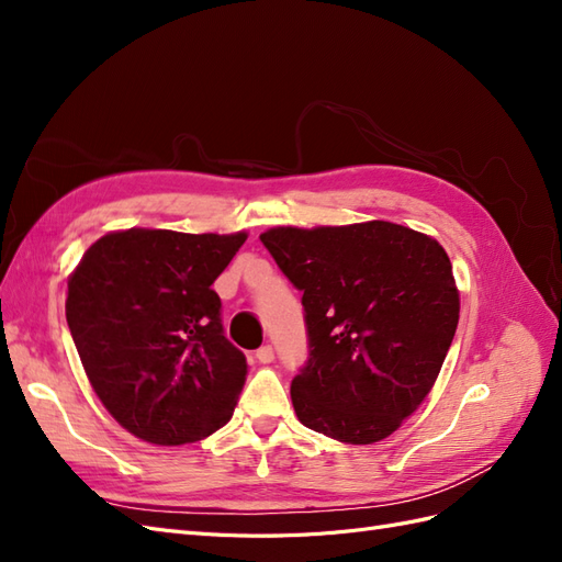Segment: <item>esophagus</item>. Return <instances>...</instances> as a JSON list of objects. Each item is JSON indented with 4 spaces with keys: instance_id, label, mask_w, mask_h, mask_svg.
<instances>
[{
    "instance_id": "34e87169",
    "label": "esophagus",
    "mask_w": 562,
    "mask_h": 562,
    "mask_svg": "<svg viewBox=\"0 0 562 562\" xmlns=\"http://www.w3.org/2000/svg\"><path fill=\"white\" fill-rule=\"evenodd\" d=\"M255 359H258L260 363H271L274 361V349H271V345H265L255 351Z\"/></svg>"
}]
</instances>
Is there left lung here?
<instances>
[{
    "label": "left lung",
    "mask_w": 562,
    "mask_h": 562,
    "mask_svg": "<svg viewBox=\"0 0 562 562\" xmlns=\"http://www.w3.org/2000/svg\"><path fill=\"white\" fill-rule=\"evenodd\" d=\"M260 241L302 291L310 361L291 384L297 419L351 446L394 434L429 396L457 330L446 248L386 220L271 227Z\"/></svg>",
    "instance_id": "left-lung-1"
}]
</instances>
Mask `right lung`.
<instances>
[{"label": "right lung", "mask_w": 562, "mask_h": 562, "mask_svg": "<svg viewBox=\"0 0 562 562\" xmlns=\"http://www.w3.org/2000/svg\"><path fill=\"white\" fill-rule=\"evenodd\" d=\"M248 239L131 227L83 252L65 316L105 411L151 446H182L232 419L246 356L223 335L213 281Z\"/></svg>", "instance_id": "add662e5"}]
</instances>
